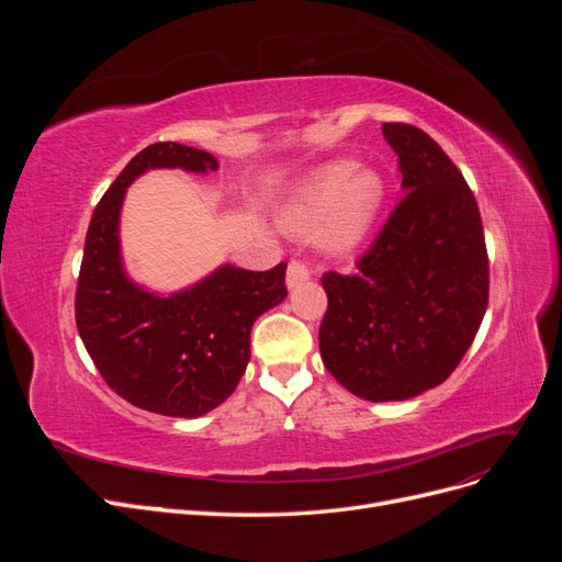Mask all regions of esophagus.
Returning a JSON list of instances; mask_svg holds the SVG:
<instances>
[{
	"mask_svg": "<svg viewBox=\"0 0 562 562\" xmlns=\"http://www.w3.org/2000/svg\"><path fill=\"white\" fill-rule=\"evenodd\" d=\"M310 277H312V269L304 265V262L291 260V265H288V277H285L288 288H297L304 281H310Z\"/></svg>",
	"mask_w": 562,
	"mask_h": 562,
	"instance_id": "1",
	"label": "esophagus"
}]
</instances>
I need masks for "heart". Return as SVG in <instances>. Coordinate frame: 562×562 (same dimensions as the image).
<instances>
[{"instance_id":"heart-1","label":"heart","mask_w":562,"mask_h":562,"mask_svg":"<svg viewBox=\"0 0 562 562\" xmlns=\"http://www.w3.org/2000/svg\"><path fill=\"white\" fill-rule=\"evenodd\" d=\"M386 196L378 171L339 159L304 178L285 201L281 225L293 234L318 232L321 246L345 252L359 244L375 223Z\"/></svg>"}]
</instances>
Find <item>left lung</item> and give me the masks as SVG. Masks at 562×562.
Instances as JSON below:
<instances>
[{"label":"left lung","instance_id":"left-lung-1","mask_svg":"<svg viewBox=\"0 0 562 562\" xmlns=\"http://www.w3.org/2000/svg\"><path fill=\"white\" fill-rule=\"evenodd\" d=\"M405 190L356 274L326 271L318 347L330 375L366 401L415 398L446 382L487 310L490 262L479 203L417 126H382Z\"/></svg>","mask_w":562,"mask_h":562}]
</instances>
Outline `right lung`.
<instances>
[{
    "label": "right lung",
    "instance_id": "obj_1",
    "mask_svg": "<svg viewBox=\"0 0 562 562\" xmlns=\"http://www.w3.org/2000/svg\"><path fill=\"white\" fill-rule=\"evenodd\" d=\"M149 168L215 171L213 155L155 143L135 155L98 201L75 295L77 330L108 386L135 407L201 417L232 396L250 359L255 318L288 295L285 262L267 271L232 265L168 297L143 291L122 267L119 211Z\"/></svg>",
    "mask_w": 562,
    "mask_h": 562
}]
</instances>
